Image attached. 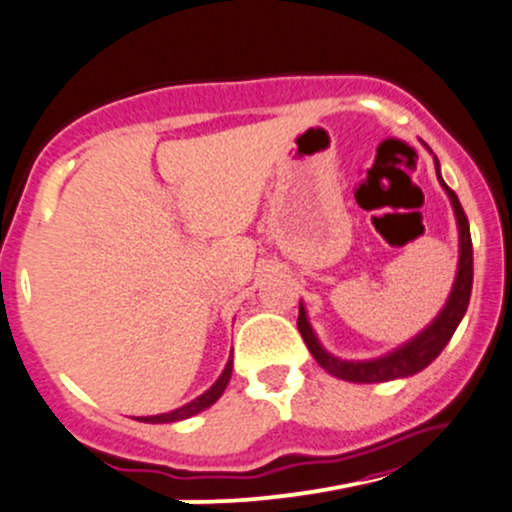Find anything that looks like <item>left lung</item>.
<instances>
[{
    "label": "left lung",
    "instance_id": "1",
    "mask_svg": "<svg viewBox=\"0 0 512 512\" xmlns=\"http://www.w3.org/2000/svg\"><path fill=\"white\" fill-rule=\"evenodd\" d=\"M436 166V178H439L441 188L446 190L448 200H451L455 221H458V272H455V281L448 295L446 305L441 307L439 315L434 317V322L424 326L417 336H412L408 343L398 346L391 353L372 357V360H343V357L331 355L312 329L310 319H307L305 305L300 303V315H298V331L303 336L307 350L312 357L319 362V367H324L331 377L353 381V384H379V381H391V379H403L412 377V374L422 372L424 367H429L436 357L441 355V350L446 348V343L451 341V336L458 329L460 319L465 317L467 305H470V293H472V238H470V224L460 205L458 195L446 186V181L441 178V166L439 159L434 157Z\"/></svg>",
    "mask_w": 512,
    "mask_h": 512
}]
</instances>
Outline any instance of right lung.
Returning a JSON list of instances; mask_svg holds the SVG:
<instances>
[{
	"instance_id": "obj_1",
	"label": "right lung",
	"mask_w": 512,
	"mask_h": 512,
	"mask_svg": "<svg viewBox=\"0 0 512 512\" xmlns=\"http://www.w3.org/2000/svg\"><path fill=\"white\" fill-rule=\"evenodd\" d=\"M231 372H233V355L229 357V362H226L224 372L219 374V379L214 381L209 389L202 393V396H197L190 400V403L181 405V408L171 410V412H162V415H150V417H135L138 422H147V424H169V422H181V420H188V417L197 415V412L207 410L209 405H214L217 400L221 398V393H224L226 386H229V379H231Z\"/></svg>"
}]
</instances>
